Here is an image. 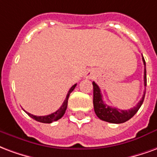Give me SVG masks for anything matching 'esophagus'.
Listing matches in <instances>:
<instances>
[{
  "instance_id": "esophagus-1",
  "label": "esophagus",
  "mask_w": 157,
  "mask_h": 157,
  "mask_svg": "<svg viewBox=\"0 0 157 157\" xmlns=\"http://www.w3.org/2000/svg\"><path fill=\"white\" fill-rule=\"evenodd\" d=\"M93 75H94V72L92 70H88L85 73V77L87 78H91L93 77Z\"/></svg>"
}]
</instances>
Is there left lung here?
Instances as JSON below:
<instances>
[{
	"instance_id": "left-lung-1",
	"label": "left lung",
	"mask_w": 157,
	"mask_h": 157,
	"mask_svg": "<svg viewBox=\"0 0 157 157\" xmlns=\"http://www.w3.org/2000/svg\"><path fill=\"white\" fill-rule=\"evenodd\" d=\"M143 63H144V85L145 88L146 87V61L142 56ZM93 87H94V109L96 115L104 121L113 123V124H121L125 121H129L130 119L133 117L134 115L136 114V112L139 110L140 106L143 104L146 91L144 92L142 98L140 100V102L137 104L134 108H131L128 110H123L119 109L113 108L106 105L103 101L102 94L101 90L98 86V84L95 82H93Z\"/></svg>"
}]
</instances>
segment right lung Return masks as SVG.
<instances>
[{"label": "right lung", "instance_id": "right-lung-1", "mask_svg": "<svg viewBox=\"0 0 157 157\" xmlns=\"http://www.w3.org/2000/svg\"><path fill=\"white\" fill-rule=\"evenodd\" d=\"M77 84H74L73 86L71 87V89L69 90V91L67 92V94L66 96V99H65L64 102L63 103V105L60 108L58 109V110L54 113H52L51 115H44V116H36V115H33L30 113H28V112H26L27 115H29L31 118H33V120H35V121H38V122H41V123H47V124H49V123H52L53 121H56L59 120V119H61L63 115L65 114V111H66V109H67V100H68V98H69V95H70V94L73 92V90L75 89V87H76Z\"/></svg>", "mask_w": 157, "mask_h": 157}]
</instances>
